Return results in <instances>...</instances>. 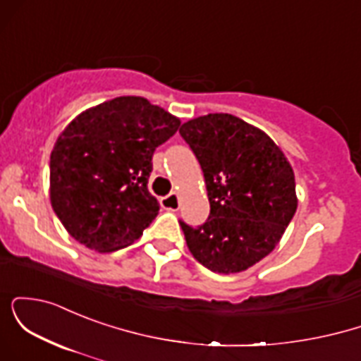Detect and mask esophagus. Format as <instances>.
<instances>
[{
  "label": "esophagus",
  "instance_id": "esophagus-1",
  "mask_svg": "<svg viewBox=\"0 0 361 361\" xmlns=\"http://www.w3.org/2000/svg\"><path fill=\"white\" fill-rule=\"evenodd\" d=\"M161 207H163L164 210H171V212H176L178 209H180V195L176 192L169 193L168 197H163L161 198Z\"/></svg>",
  "mask_w": 361,
  "mask_h": 361
}]
</instances>
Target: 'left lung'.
<instances>
[{
  "label": "left lung",
  "mask_w": 361,
  "mask_h": 361,
  "mask_svg": "<svg viewBox=\"0 0 361 361\" xmlns=\"http://www.w3.org/2000/svg\"><path fill=\"white\" fill-rule=\"evenodd\" d=\"M180 134L200 163L210 202L204 226L180 221L186 246L210 271L247 270L275 250L295 214L293 169L263 130L234 115L188 120Z\"/></svg>",
  "instance_id": "left-lung-1"
}]
</instances>
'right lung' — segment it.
Masks as SVG:
<instances>
[{
    "mask_svg": "<svg viewBox=\"0 0 361 361\" xmlns=\"http://www.w3.org/2000/svg\"><path fill=\"white\" fill-rule=\"evenodd\" d=\"M180 118L142 97H118L85 110L51 154V204L78 243L98 252L127 247L156 219L147 190L156 147Z\"/></svg>",
    "mask_w": 361,
    "mask_h": 361,
    "instance_id": "1",
    "label": "right lung"
}]
</instances>
